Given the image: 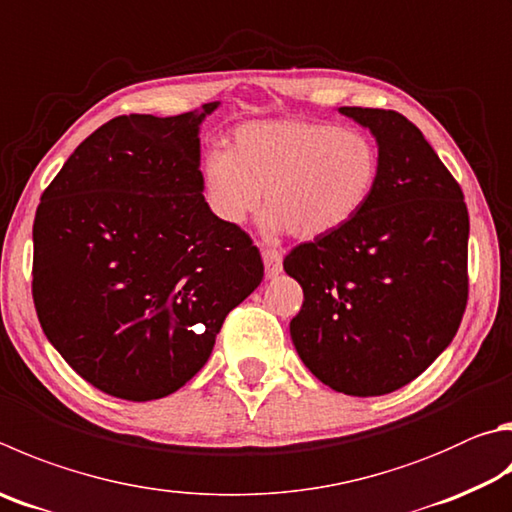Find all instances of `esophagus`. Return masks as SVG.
<instances>
[{
    "instance_id": "1",
    "label": "esophagus",
    "mask_w": 512,
    "mask_h": 512,
    "mask_svg": "<svg viewBox=\"0 0 512 512\" xmlns=\"http://www.w3.org/2000/svg\"><path fill=\"white\" fill-rule=\"evenodd\" d=\"M262 259H264V271L268 280H273V277L282 273V253H277L273 248H266L262 253Z\"/></svg>"
}]
</instances>
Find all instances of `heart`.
I'll use <instances>...</instances> for the list:
<instances>
[{"label":"heart","instance_id":"1","mask_svg":"<svg viewBox=\"0 0 512 512\" xmlns=\"http://www.w3.org/2000/svg\"><path fill=\"white\" fill-rule=\"evenodd\" d=\"M378 174V145L360 129L273 118L237 127L228 152L206 156L201 181L210 210L230 226L255 215L264 192L268 235L320 239L365 210Z\"/></svg>","mask_w":512,"mask_h":512}]
</instances>
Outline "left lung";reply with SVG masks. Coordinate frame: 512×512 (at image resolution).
Segmentation results:
<instances>
[{
	"mask_svg": "<svg viewBox=\"0 0 512 512\" xmlns=\"http://www.w3.org/2000/svg\"><path fill=\"white\" fill-rule=\"evenodd\" d=\"M338 111L376 138L378 185L351 224L286 255L284 271L304 291L291 340L324 385L383 396L421 376L459 329L470 219L414 123L387 109Z\"/></svg>",
	"mask_w": 512,
	"mask_h": 512,
	"instance_id": "obj_1",
	"label": "left lung"
}]
</instances>
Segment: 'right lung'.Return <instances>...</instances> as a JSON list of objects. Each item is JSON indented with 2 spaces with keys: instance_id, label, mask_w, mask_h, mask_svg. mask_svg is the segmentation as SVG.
I'll list each match as a JSON object with an SVG mask.
<instances>
[{
  "instance_id": "add662e5",
  "label": "right lung",
  "mask_w": 512,
  "mask_h": 512,
  "mask_svg": "<svg viewBox=\"0 0 512 512\" xmlns=\"http://www.w3.org/2000/svg\"><path fill=\"white\" fill-rule=\"evenodd\" d=\"M129 114L85 138L33 224L44 336L100 392L156 401L206 365L226 315L264 277L244 230L203 197L201 123Z\"/></svg>"
}]
</instances>
